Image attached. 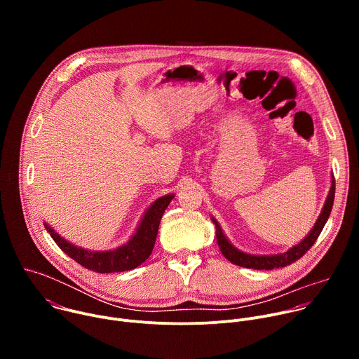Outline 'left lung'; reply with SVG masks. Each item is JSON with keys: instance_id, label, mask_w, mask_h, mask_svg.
Listing matches in <instances>:
<instances>
[{"instance_id": "left-lung-1", "label": "left lung", "mask_w": 359, "mask_h": 359, "mask_svg": "<svg viewBox=\"0 0 359 359\" xmlns=\"http://www.w3.org/2000/svg\"><path fill=\"white\" fill-rule=\"evenodd\" d=\"M334 197H335V180L332 176V182H331V189L330 193L327 196L325 204L321 210V215L318 216L313 230L306 234V237L299 241L298 244L292 245L290 250H287L285 252L281 254H271V255H254V254H248V252H243L238 248H236L224 236L222 227L219 226L217 220L215 217H212V222L216 226V237H217V244L220 247L222 254L224 257L236 266L240 267H245V269H252V270H273V269H280V267H285L290 266L291 263H295L298 259H301L302 255L309 251L313 244L316 243V240L318 238L320 233L323 231L331 210H332V204H334Z\"/></svg>"}]
</instances>
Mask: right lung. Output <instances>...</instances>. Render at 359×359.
<instances>
[{
	"instance_id": "1",
	"label": "right lung",
	"mask_w": 359,
	"mask_h": 359,
	"mask_svg": "<svg viewBox=\"0 0 359 359\" xmlns=\"http://www.w3.org/2000/svg\"><path fill=\"white\" fill-rule=\"evenodd\" d=\"M175 194H166L150 204V208L144 212L136 233L130 240L109 251H89L75 244L67 241L54 229H50L48 223H43L46 231L54 238L57 245L72 260H75L82 267L95 273H122L139 267L144 263L155 247L159 224L165 210Z\"/></svg>"
}]
</instances>
